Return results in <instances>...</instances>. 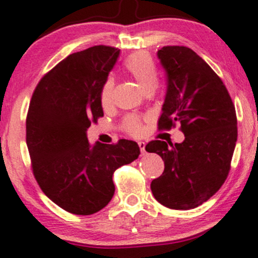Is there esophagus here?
<instances>
[{
  "label": "esophagus",
  "mask_w": 258,
  "mask_h": 258,
  "mask_svg": "<svg viewBox=\"0 0 258 258\" xmlns=\"http://www.w3.org/2000/svg\"><path fill=\"white\" fill-rule=\"evenodd\" d=\"M138 145L140 148V152H142V155H144V153H145V143L144 142H138Z\"/></svg>",
  "instance_id": "obj_1"
}]
</instances>
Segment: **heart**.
<instances>
[{
	"instance_id": "obj_1",
	"label": "heart",
	"mask_w": 258,
	"mask_h": 258,
	"mask_svg": "<svg viewBox=\"0 0 258 258\" xmlns=\"http://www.w3.org/2000/svg\"><path fill=\"white\" fill-rule=\"evenodd\" d=\"M125 69L131 76L137 81L142 89L151 86V84L157 83V71L153 64L152 58L145 52H139L131 56L125 61ZM113 81L107 80L101 89V103L107 106L110 102V96H112ZM127 131L132 135H139L142 132V125L139 120L131 116L126 120Z\"/></svg>"
}]
</instances>
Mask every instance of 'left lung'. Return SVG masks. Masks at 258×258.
<instances>
[{"instance_id": "left-lung-1", "label": "left lung", "mask_w": 258, "mask_h": 258, "mask_svg": "<svg viewBox=\"0 0 258 258\" xmlns=\"http://www.w3.org/2000/svg\"><path fill=\"white\" fill-rule=\"evenodd\" d=\"M157 57L167 75L159 130L181 123L184 140H153L146 151L164 161L151 182L153 197L172 210H191L219 190L230 171L237 142L236 109L219 76L185 46H164Z\"/></svg>"}]
</instances>
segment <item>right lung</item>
Listing matches in <instances>:
<instances>
[{
    "instance_id": "right-lung-1",
    "label": "right lung",
    "mask_w": 258,
    "mask_h": 258,
    "mask_svg": "<svg viewBox=\"0 0 258 258\" xmlns=\"http://www.w3.org/2000/svg\"><path fill=\"white\" fill-rule=\"evenodd\" d=\"M120 50L93 46L70 54L42 77L26 120V142L41 190L63 210L96 213L112 200L113 174L138 158L133 140L90 144L87 131L103 116L101 89Z\"/></svg>"
}]
</instances>
